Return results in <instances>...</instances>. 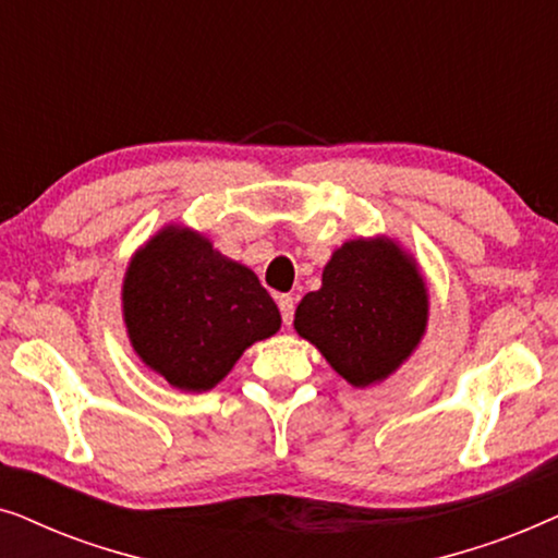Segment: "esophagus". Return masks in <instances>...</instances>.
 Wrapping results in <instances>:
<instances>
[{
  "label": "esophagus",
  "instance_id": "obj_1",
  "mask_svg": "<svg viewBox=\"0 0 558 558\" xmlns=\"http://www.w3.org/2000/svg\"><path fill=\"white\" fill-rule=\"evenodd\" d=\"M277 304H279V312H281V323L292 325V319H294V296L279 294L277 296Z\"/></svg>",
  "mask_w": 558,
  "mask_h": 558
}]
</instances>
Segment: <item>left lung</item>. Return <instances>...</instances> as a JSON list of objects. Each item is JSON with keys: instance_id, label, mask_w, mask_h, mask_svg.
Listing matches in <instances>:
<instances>
[{"instance_id": "obj_1", "label": "left lung", "mask_w": 558, "mask_h": 558, "mask_svg": "<svg viewBox=\"0 0 558 558\" xmlns=\"http://www.w3.org/2000/svg\"><path fill=\"white\" fill-rule=\"evenodd\" d=\"M429 302L416 264L393 241H348L304 294L294 327L348 384L384 380L422 340Z\"/></svg>"}]
</instances>
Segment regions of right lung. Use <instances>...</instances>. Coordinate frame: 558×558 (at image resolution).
<instances>
[{"instance_id": "obj_1", "label": "right lung", "mask_w": 558, "mask_h": 558, "mask_svg": "<svg viewBox=\"0 0 558 558\" xmlns=\"http://www.w3.org/2000/svg\"><path fill=\"white\" fill-rule=\"evenodd\" d=\"M124 323L136 355L182 391H208L281 315L246 266L185 228H167L129 264Z\"/></svg>"}]
</instances>
